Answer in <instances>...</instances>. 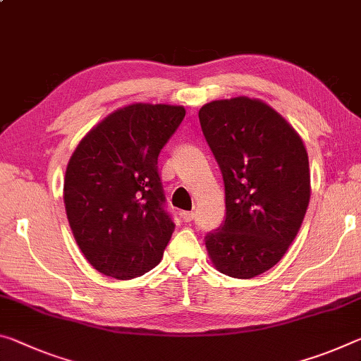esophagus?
<instances>
[{"instance_id": "1", "label": "esophagus", "mask_w": 361, "mask_h": 361, "mask_svg": "<svg viewBox=\"0 0 361 361\" xmlns=\"http://www.w3.org/2000/svg\"><path fill=\"white\" fill-rule=\"evenodd\" d=\"M194 216H196V214H194V212H183V214H181V219L185 220L186 223L192 221V220H194Z\"/></svg>"}]
</instances>
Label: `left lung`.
Wrapping results in <instances>:
<instances>
[{"instance_id": "obj_1", "label": "left lung", "mask_w": 361, "mask_h": 361, "mask_svg": "<svg viewBox=\"0 0 361 361\" xmlns=\"http://www.w3.org/2000/svg\"><path fill=\"white\" fill-rule=\"evenodd\" d=\"M225 183L226 216L205 236L216 270L249 279L283 259L310 201L308 154L299 133L260 99L212 101L199 111Z\"/></svg>"}]
</instances>
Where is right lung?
<instances>
[{"instance_id": "obj_1", "label": "right lung", "mask_w": 361, "mask_h": 361, "mask_svg": "<svg viewBox=\"0 0 361 361\" xmlns=\"http://www.w3.org/2000/svg\"><path fill=\"white\" fill-rule=\"evenodd\" d=\"M185 114L183 106L122 107L90 130L68 160V225L85 259L106 276H141L162 260L175 223L157 157Z\"/></svg>"}]
</instances>
